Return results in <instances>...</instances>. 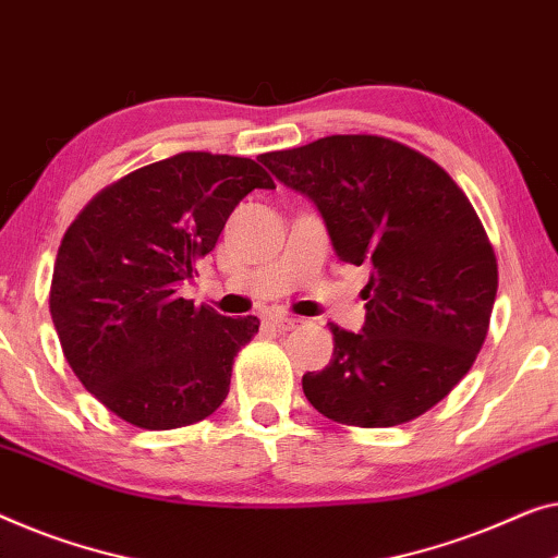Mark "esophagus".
Here are the masks:
<instances>
[{
    "label": "esophagus",
    "instance_id": "1",
    "mask_svg": "<svg viewBox=\"0 0 558 558\" xmlns=\"http://www.w3.org/2000/svg\"><path fill=\"white\" fill-rule=\"evenodd\" d=\"M299 322H302V319H296V317H287V314H277V317H271V325L277 327L279 332H289V329L299 327Z\"/></svg>",
    "mask_w": 558,
    "mask_h": 558
}]
</instances>
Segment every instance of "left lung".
I'll return each mask as SVG.
<instances>
[{"instance_id": "1", "label": "left lung", "mask_w": 558, "mask_h": 558, "mask_svg": "<svg viewBox=\"0 0 558 558\" xmlns=\"http://www.w3.org/2000/svg\"><path fill=\"white\" fill-rule=\"evenodd\" d=\"M259 160L314 201L339 259L373 266L365 327L329 325L332 362L302 377L306 400L354 427L427 413L473 367L496 302V252L471 201L435 160L383 135H327Z\"/></svg>"}]
</instances>
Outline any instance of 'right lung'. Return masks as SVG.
Segmentation results:
<instances>
[{
  "label": "right lung",
  "mask_w": 558,
  "mask_h": 558,
  "mask_svg": "<svg viewBox=\"0 0 558 558\" xmlns=\"http://www.w3.org/2000/svg\"><path fill=\"white\" fill-rule=\"evenodd\" d=\"M254 189L252 158L185 150L105 185L64 231L50 314L72 373L110 413L173 430L219 410L256 317H223L181 296L223 223Z\"/></svg>",
  "instance_id": "right-lung-1"
}]
</instances>
